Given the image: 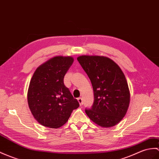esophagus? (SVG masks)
I'll list each match as a JSON object with an SVG mask.
<instances>
[{"instance_id": "34e87169", "label": "esophagus", "mask_w": 159, "mask_h": 159, "mask_svg": "<svg viewBox=\"0 0 159 159\" xmlns=\"http://www.w3.org/2000/svg\"><path fill=\"white\" fill-rule=\"evenodd\" d=\"M77 99H78V102H79L80 106H83V99L81 98H79Z\"/></svg>"}]
</instances>
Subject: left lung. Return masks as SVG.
I'll list each match as a JSON object with an SVG mask.
<instances>
[{
	"label": "left lung",
	"mask_w": 159,
	"mask_h": 159,
	"mask_svg": "<svg viewBox=\"0 0 159 159\" xmlns=\"http://www.w3.org/2000/svg\"><path fill=\"white\" fill-rule=\"evenodd\" d=\"M89 78L94 93L89 118L103 127L116 125L126 114L130 93L123 71L115 62L103 56L82 55L77 58Z\"/></svg>",
	"instance_id": "1"
}]
</instances>
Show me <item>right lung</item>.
<instances>
[{
    "instance_id": "right-lung-1",
    "label": "right lung",
    "mask_w": 159,
    "mask_h": 159,
    "mask_svg": "<svg viewBox=\"0 0 159 159\" xmlns=\"http://www.w3.org/2000/svg\"><path fill=\"white\" fill-rule=\"evenodd\" d=\"M74 61L72 57L57 56L36 70L28 91L29 108L35 119L45 127L59 128L68 121L79 103L64 83Z\"/></svg>"
}]
</instances>
